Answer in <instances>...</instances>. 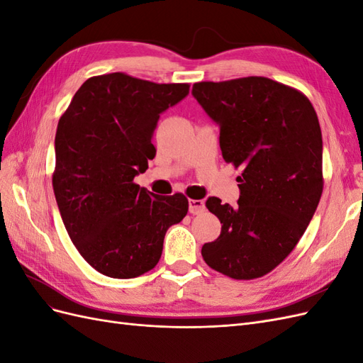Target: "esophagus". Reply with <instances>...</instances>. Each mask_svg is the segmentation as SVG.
<instances>
[{
	"label": "esophagus",
	"mask_w": 363,
	"mask_h": 363,
	"mask_svg": "<svg viewBox=\"0 0 363 363\" xmlns=\"http://www.w3.org/2000/svg\"><path fill=\"white\" fill-rule=\"evenodd\" d=\"M206 211V204L203 200H189V212L192 215H199Z\"/></svg>",
	"instance_id": "34e87169"
}]
</instances>
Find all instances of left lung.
<instances>
[{"instance_id":"8db88e82","label":"left lung","mask_w":363,"mask_h":363,"mask_svg":"<svg viewBox=\"0 0 363 363\" xmlns=\"http://www.w3.org/2000/svg\"><path fill=\"white\" fill-rule=\"evenodd\" d=\"M192 95L219 127L225 162L242 167L238 206L208 196L221 235L201 255L236 280L265 276L298 244L323 194V136L301 92L267 77L201 82Z\"/></svg>"}]
</instances>
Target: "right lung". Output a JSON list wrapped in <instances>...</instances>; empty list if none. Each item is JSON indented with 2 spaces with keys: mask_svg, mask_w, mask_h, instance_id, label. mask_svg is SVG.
I'll return each instance as SVG.
<instances>
[{
  "mask_svg": "<svg viewBox=\"0 0 363 363\" xmlns=\"http://www.w3.org/2000/svg\"><path fill=\"white\" fill-rule=\"evenodd\" d=\"M188 94L186 83L96 75L59 119L52 188L60 216L84 260L107 277L155 268L167 230L188 213L184 195H155L133 183L156 156L151 138L160 113Z\"/></svg>",
  "mask_w": 363,
  "mask_h": 363,
  "instance_id": "obj_1",
  "label": "right lung"
}]
</instances>
